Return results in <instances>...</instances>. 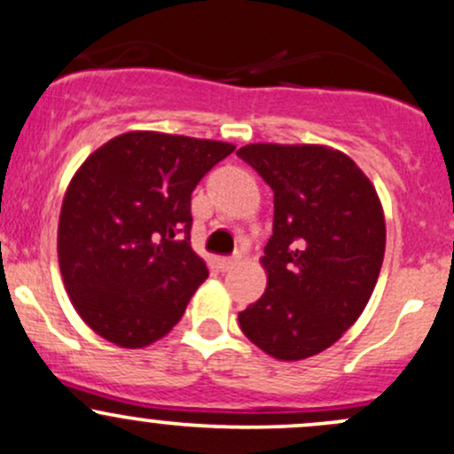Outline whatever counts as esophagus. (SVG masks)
Wrapping results in <instances>:
<instances>
[{"mask_svg": "<svg viewBox=\"0 0 454 454\" xmlns=\"http://www.w3.org/2000/svg\"><path fill=\"white\" fill-rule=\"evenodd\" d=\"M237 262L239 258H219V269H222V271H231Z\"/></svg>", "mask_w": 454, "mask_h": 454, "instance_id": "esophagus-1", "label": "esophagus"}]
</instances>
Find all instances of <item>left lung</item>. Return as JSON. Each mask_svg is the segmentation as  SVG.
Listing matches in <instances>:
<instances>
[{
    "instance_id": "1",
    "label": "left lung",
    "mask_w": 454,
    "mask_h": 454,
    "mask_svg": "<svg viewBox=\"0 0 454 454\" xmlns=\"http://www.w3.org/2000/svg\"><path fill=\"white\" fill-rule=\"evenodd\" d=\"M273 189L267 288L239 327L267 356L297 362L332 347L364 312L386 252L375 185L351 157L321 144L239 148Z\"/></svg>"
}]
</instances>
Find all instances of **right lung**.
<instances>
[{"label": "right lung", "instance_id": "add662e5", "mask_svg": "<svg viewBox=\"0 0 454 454\" xmlns=\"http://www.w3.org/2000/svg\"><path fill=\"white\" fill-rule=\"evenodd\" d=\"M228 142L129 131L68 183L58 223L64 288L92 332L142 348L181 321L207 265L189 246L192 192Z\"/></svg>", "mask_w": 454, "mask_h": 454}]
</instances>
